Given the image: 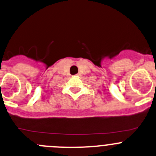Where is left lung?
Instances as JSON below:
<instances>
[{
  "mask_svg": "<svg viewBox=\"0 0 156 156\" xmlns=\"http://www.w3.org/2000/svg\"><path fill=\"white\" fill-rule=\"evenodd\" d=\"M155 87H156V84H155Z\"/></svg>",
  "mask_w": 156,
  "mask_h": 156,
  "instance_id": "8db88e82",
  "label": "left lung"
}]
</instances>
